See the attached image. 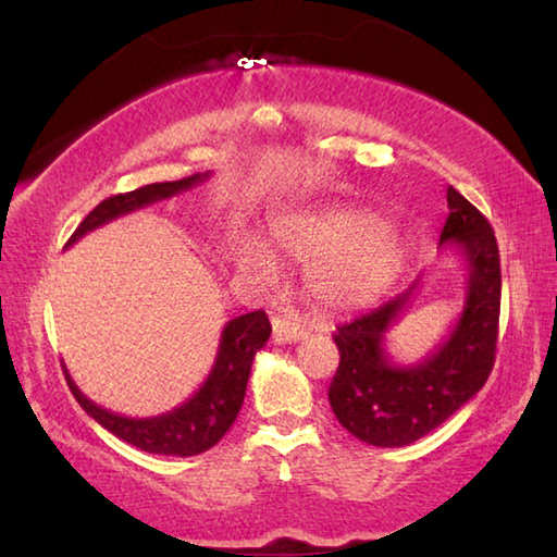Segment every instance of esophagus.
I'll return each instance as SVG.
<instances>
[{
  "label": "esophagus",
  "instance_id": "esophagus-1",
  "mask_svg": "<svg viewBox=\"0 0 557 557\" xmlns=\"http://www.w3.org/2000/svg\"><path fill=\"white\" fill-rule=\"evenodd\" d=\"M307 329L301 326L297 319L292 317H275L272 319V341L285 346V343H297L301 336H305Z\"/></svg>",
  "mask_w": 557,
  "mask_h": 557
}]
</instances>
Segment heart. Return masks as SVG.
<instances>
[{
	"mask_svg": "<svg viewBox=\"0 0 557 557\" xmlns=\"http://www.w3.org/2000/svg\"><path fill=\"white\" fill-rule=\"evenodd\" d=\"M280 256L307 262L305 287L319 307L331 311L362 309L382 297L404 268L397 231L358 211H323L295 216L270 231ZM234 258L240 270L270 275L272 252L256 238H238Z\"/></svg>",
	"mask_w": 557,
	"mask_h": 557,
	"instance_id": "obj_1",
	"label": "heart"
}]
</instances>
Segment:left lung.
<instances>
[{
  "instance_id": "8db88e82",
  "label": "left lung",
  "mask_w": 557,
  "mask_h": 557,
  "mask_svg": "<svg viewBox=\"0 0 557 557\" xmlns=\"http://www.w3.org/2000/svg\"><path fill=\"white\" fill-rule=\"evenodd\" d=\"M441 246L465 258V305L448 338L429 358L397 366L384 350V333L401 319L419 280L387 305L343 323L333 333L341 362L329 387L331 409L352 436L380 448H401L450 419L478 394L494 368L499 331L502 270L490 221L448 187Z\"/></svg>"
}]
</instances>
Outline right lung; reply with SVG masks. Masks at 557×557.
<instances>
[{"label":"right lung","mask_w":557,"mask_h":557,"mask_svg":"<svg viewBox=\"0 0 557 557\" xmlns=\"http://www.w3.org/2000/svg\"><path fill=\"white\" fill-rule=\"evenodd\" d=\"M209 175L211 173H197L175 182H156V185L138 187L134 191H126V195H114L99 201V205L85 216L83 224L75 228V234L70 236L65 248L73 246L75 240L89 234V231L109 224V221L201 185V182L209 180ZM270 333L272 326L262 309L240 313V317L231 319L224 331H221L216 360L214 366H211L205 384H201L185 404H180V407L168 413H160V417H121V413L109 411L104 407H99L92 399H87L73 382V377H70L67 368L65 380L79 407H83L99 426L114 433L116 438L126 441L131 446L146 453L189 458V455H199L214 448L216 443L226 436L231 423L236 421L240 407H244L252 358H256V352L265 346Z\"/></svg>","instance_id":"add662e5"}]
</instances>
